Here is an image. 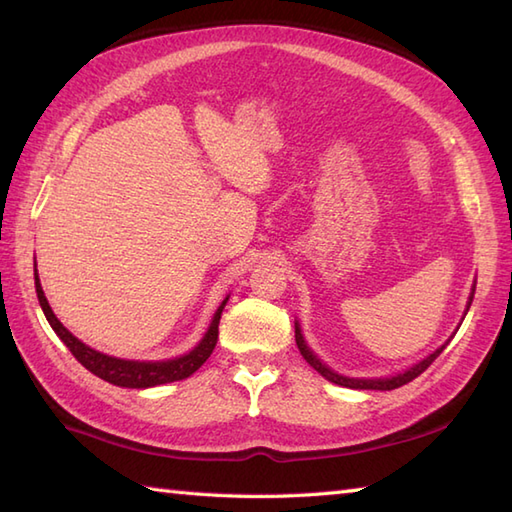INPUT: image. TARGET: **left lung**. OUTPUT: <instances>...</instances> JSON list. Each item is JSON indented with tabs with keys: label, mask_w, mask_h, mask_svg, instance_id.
Masks as SVG:
<instances>
[{
	"label": "left lung",
	"mask_w": 512,
	"mask_h": 512,
	"mask_svg": "<svg viewBox=\"0 0 512 512\" xmlns=\"http://www.w3.org/2000/svg\"><path fill=\"white\" fill-rule=\"evenodd\" d=\"M471 301H473V295H471V299H469V306H471ZM466 310H469V308H466ZM295 341H297V347H299L301 356L306 358V361L310 363V367L317 369V372H319L323 378H328L330 383L341 385V387H350V389H380V391H389V389H396V387H402V385L411 383V380L418 378V376L424 372V369H427L433 361H436V358L440 356V352L444 350V345H442L440 350L429 354V356L424 358V361H420L418 365H413V367L405 369V372H402V374H396V376H391V378H347V376H341V374L332 372V369H330L328 365H323V363L319 361V358L312 354V350L306 345V341H303L299 323H295Z\"/></svg>",
	"instance_id": "left-lung-1"
}]
</instances>
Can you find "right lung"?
Returning <instances> with one entry per match:
<instances>
[{
	"mask_svg": "<svg viewBox=\"0 0 512 512\" xmlns=\"http://www.w3.org/2000/svg\"><path fill=\"white\" fill-rule=\"evenodd\" d=\"M35 288H37L39 306L43 314H46L48 323L52 325V330L57 332L59 339L65 343V347L72 352L76 361H79L85 369H90L94 376L107 380V383L118 385V387H129V389H147V387L165 385V383H173V380L189 378L193 372H198V369L206 363V358H209L215 350L217 334H220L217 325H220L222 310L228 301V297L222 301V306L217 308L209 330L204 334V339L195 345L189 354L169 358V361H125V358L107 356L103 352L92 350V347L76 339L72 332L65 330V325L54 317L50 303L46 295H43V288L39 284V275H37V264H35Z\"/></svg>",
	"mask_w": 512,
	"mask_h": 512,
	"instance_id": "add662e5",
	"label": "right lung"
}]
</instances>
